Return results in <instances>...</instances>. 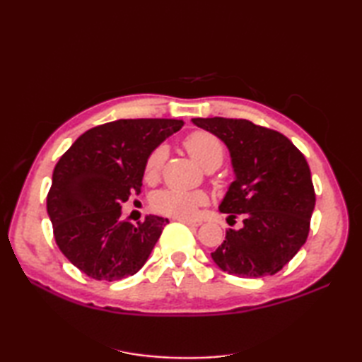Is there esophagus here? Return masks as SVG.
<instances>
[{"instance_id":"esophagus-1","label":"esophagus","mask_w":362,"mask_h":362,"mask_svg":"<svg viewBox=\"0 0 362 362\" xmlns=\"http://www.w3.org/2000/svg\"><path fill=\"white\" fill-rule=\"evenodd\" d=\"M177 221L183 222V224H188V226H201L202 221L201 219H193V218H177Z\"/></svg>"}]
</instances>
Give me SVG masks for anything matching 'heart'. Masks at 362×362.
Returning a JSON list of instances; mask_svg holds the SVG:
<instances>
[{
  "label": "heart",
  "instance_id": "b5f03b06",
  "mask_svg": "<svg viewBox=\"0 0 362 362\" xmlns=\"http://www.w3.org/2000/svg\"><path fill=\"white\" fill-rule=\"evenodd\" d=\"M183 146L188 153L193 157L202 168L211 165H221L224 158V144L219 138L206 132V130H196L191 132ZM166 158V148L158 146L153 149L144 161V179L148 182L156 180L160 169L163 166ZM206 194L201 189L196 191H179V189H160L151 197V206L157 213L166 214L174 218H191L201 205L206 204Z\"/></svg>",
  "mask_w": 362,
  "mask_h": 362
}]
</instances>
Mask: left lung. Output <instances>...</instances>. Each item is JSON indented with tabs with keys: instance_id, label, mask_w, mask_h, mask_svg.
Returning a JSON list of instances; mask_svg holds the SVG:
<instances>
[{
	"instance_id": "1",
	"label": "left lung",
	"mask_w": 362,
	"mask_h": 362,
	"mask_svg": "<svg viewBox=\"0 0 362 362\" xmlns=\"http://www.w3.org/2000/svg\"><path fill=\"white\" fill-rule=\"evenodd\" d=\"M227 146L235 180L219 205L241 228H228L211 253L216 266L243 279L274 275L294 258L310 232L316 194L303 153L283 134L247 119L193 118Z\"/></svg>"
}]
</instances>
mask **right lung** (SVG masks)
I'll list each match as a JSON object with an SVG mask.
<instances>
[{
    "label": "right lung",
    "instance_id": "right-lung-1",
    "mask_svg": "<svg viewBox=\"0 0 362 362\" xmlns=\"http://www.w3.org/2000/svg\"><path fill=\"white\" fill-rule=\"evenodd\" d=\"M182 119H118L87 130L57 161L46 209L54 238L70 263L95 280L117 281L148 261L168 219L149 214L136 226L121 204L140 193L144 161Z\"/></svg>",
    "mask_w": 362,
    "mask_h": 362
}]
</instances>
